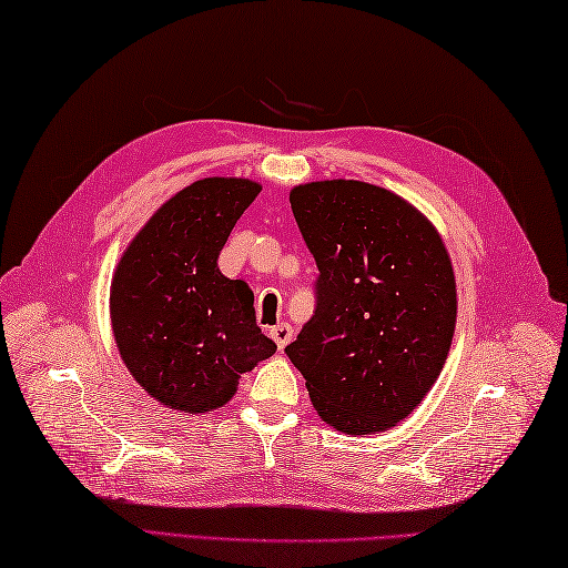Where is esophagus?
I'll return each instance as SVG.
<instances>
[{
	"label": "esophagus",
	"mask_w": 568,
	"mask_h": 568,
	"mask_svg": "<svg viewBox=\"0 0 568 568\" xmlns=\"http://www.w3.org/2000/svg\"><path fill=\"white\" fill-rule=\"evenodd\" d=\"M271 336H273V342L277 344V348H283L291 344V339H293V327L291 324H285V322H281V324H275V327L271 329Z\"/></svg>",
	"instance_id": "obj_1"
}]
</instances>
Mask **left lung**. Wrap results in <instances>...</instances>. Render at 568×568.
<instances>
[{"label": "left lung", "mask_w": 568, "mask_h": 568, "mask_svg": "<svg viewBox=\"0 0 568 568\" xmlns=\"http://www.w3.org/2000/svg\"><path fill=\"white\" fill-rule=\"evenodd\" d=\"M291 207L320 275L315 315L285 354L327 425L346 434L395 427L449 354V253L413 204L358 180L300 185Z\"/></svg>", "instance_id": "left-lung-1"}]
</instances>
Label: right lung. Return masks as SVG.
Wrapping results in <instances>:
<instances>
[{"label":"right lung","instance_id":"add662e5","mask_svg":"<svg viewBox=\"0 0 568 568\" xmlns=\"http://www.w3.org/2000/svg\"><path fill=\"white\" fill-rule=\"evenodd\" d=\"M261 185L204 178L155 212L119 261L110 310L131 376L155 400L207 413L232 400L241 373L275 354L253 293L216 258Z\"/></svg>","mask_w":568,"mask_h":568}]
</instances>
